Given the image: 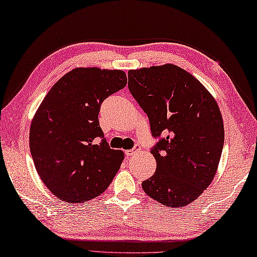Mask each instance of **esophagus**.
Returning <instances> with one entry per match:
<instances>
[{
  "mask_svg": "<svg viewBox=\"0 0 257 257\" xmlns=\"http://www.w3.org/2000/svg\"><path fill=\"white\" fill-rule=\"evenodd\" d=\"M138 152V148H134V149H128V151H125V156L127 157H130L133 156L135 153Z\"/></svg>",
  "mask_w": 257,
  "mask_h": 257,
  "instance_id": "1",
  "label": "esophagus"
}]
</instances>
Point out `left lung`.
Here are the masks:
<instances>
[{
	"label": "left lung",
	"mask_w": 257,
	"mask_h": 257,
	"mask_svg": "<svg viewBox=\"0 0 257 257\" xmlns=\"http://www.w3.org/2000/svg\"><path fill=\"white\" fill-rule=\"evenodd\" d=\"M128 87L147 113L156 171L142 183L164 206H188L211 183L223 147V121L217 101L185 69L173 64L130 69Z\"/></svg>",
	"instance_id": "1"
}]
</instances>
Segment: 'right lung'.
<instances>
[{"mask_svg":"<svg viewBox=\"0 0 257 257\" xmlns=\"http://www.w3.org/2000/svg\"><path fill=\"white\" fill-rule=\"evenodd\" d=\"M127 85L120 69L78 67L59 78L31 121L29 146L41 181L65 202H86L108 189L124 155L99 124L105 97Z\"/></svg>","mask_w":257,"mask_h":257,"instance_id":"right-lung-1","label":"right lung"}]
</instances>
